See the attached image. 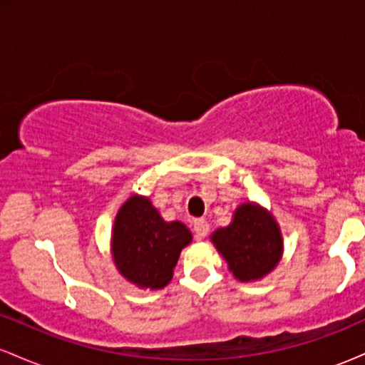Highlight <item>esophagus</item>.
<instances>
[{
	"label": "esophagus",
	"mask_w": 365,
	"mask_h": 365,
	"mask_svg": "<svg viewBox=\"0 0 365 365\" xmlns=\"http://www.w3.org/2000/svg\"><path fill=\"white\" fill-rule=\"evenodd\" d=\"M192 226H194V233H195V237L199 238V240L206 238L207 232H209V225H207L206 220L199 217V220L194 221V225H192Z\"/></svg>",
	"instance_id": "34e87169"
}]
</instances>
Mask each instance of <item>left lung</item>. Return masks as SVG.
I'll use <instances>...</instances> for the list:
<instances>
[{
    "instance_id": "obj_1",
    "label": "left lung",
    "mask_w": 365,
    "mask_h": 365,
    "mask_svg": "<svg viewBox=\"0 0 365 365\" xmlns=\"http://www.w3.org/2000/svg\"><path fill=\"white\" fill-rule=\"evenodd\" d=\"M217 252L238 282H255L278 266L283 254L282 230L271 212L254 202L240 204L233 221L211 235Z\"/></svg>"
}]
</instances>
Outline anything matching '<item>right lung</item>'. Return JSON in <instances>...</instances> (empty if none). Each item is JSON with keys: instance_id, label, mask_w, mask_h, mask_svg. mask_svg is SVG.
I'll return each mask as SVG.
<instances>
[{"instance_id": "add662e5", "label": "right lung", "mask_w": 365, "mask_h": 365, "mask_svg": "<svg viewBox=\"0 0 365 365\" xmlns=\"http://www.w3.org/2000/svg\"><path fill=\"white\" fill-rule=\"evenodd\" d=\"M192 233L180 221H165L148 197L132 195L120 207L111 233V252L120 274L139 288L161 290L173 278Z\"/></svg>"}]
</instances>
